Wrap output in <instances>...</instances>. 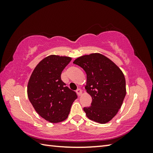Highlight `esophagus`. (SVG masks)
I'll use <instances>...</instances> for the list:
<instances>
[{"label": "esophagus", "instance_id": "esophagus-1", "mask_svg": "<svg viewBox=\"0 0 153 153\" xmlns=\"http://www.w3.org/2000/svg\"><path fill=\"white\" fill-rule=\"evenodd\" d=\"M76 93L78 96H81L82 94V90L81 89H77L76 90Z\"/></svg>", "mask_w": 153, "mask_h": 153}]
</instances>
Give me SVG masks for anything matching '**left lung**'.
I'll return each mask as SVG.
<instances>
[{"instance_id":"left-lung-1","label":"left lung","mask_w":153,"mask_h":153,"mask_svg":"<svg viewBox=\"0 0 153 153\" xmlns=\"http://www.w3.org/2000/svg\"><path fill=\"white\" fill-rule=\"evenodd\" d=\"M73 63L86 74L85 89L92 99L91 106L84 108L87 117L101 124L108 123L117 113L126 94L122 71L100 53L81 56Z\"/></svg>"}]
</instances>
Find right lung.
Returning a JSON list of instances; mask_svg holds the SVG:
<instances>
[{
  "instance_id": "add662e5",
  "label": "right lung",
  "mask_w": 153,
  "mask_h": 153,
  "mask_svg": "<svg viewBox=\"0 0 153 153\" xmlns=\"http://www.w3.org/2000/svg\"><path fill=\"white\" fill-rule=\"evenodd\" d=\"M71 58L51 55L33 69L27 84V97L40 117L51 123H59L68 117L77 98L62 81L61 75Z\"/></svg>"
}]
</instances>
